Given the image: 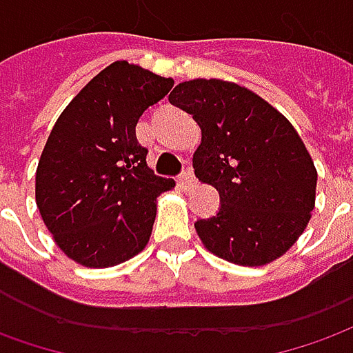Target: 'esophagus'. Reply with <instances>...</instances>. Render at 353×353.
Instances as JSON below:
<instances>
[{"label":"esophagus","instance_id":"obj_1","mask_svg":"<svg viewBox=\"0 0 353 353\" xmlns=\"http://www.w3.org/2000/svg\"><path fill=\"white\" fill-rule=\"evenodd\" d=\"M179 185L183 187L185 191H189L191 187L195 185V176H193V172H191V170H185V172L179 176Z\"/></svg>","mask_w":353,"mask_h":353}]
</instances>
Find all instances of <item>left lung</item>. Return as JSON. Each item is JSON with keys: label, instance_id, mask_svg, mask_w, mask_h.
Wrapping results in <instances>:
<instances>
[{"label": "left lung", "instance_id": "obj_1", "mask_svg": "<svg viewBox=\"0 0 353 353\" xmlns=\"http://www.w3.org/2000/svg\"><path fill=\"white\" fill-rule=\"evenodd\" d=\"M170 102L201 127L195 176L220 193L216 216L195 222L203 245L239 267L282 257L307 228L317 191L294 125L253 90L220 79L179 83Z\"/></svg>", "mask_w": 353, "mask_h": 353}]
</instances>
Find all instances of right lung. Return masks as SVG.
Returning <instances> with one entry per match:
<instances>
[{"label": "right lung", "instance_id": "add662e5", "mask_svg": "<svg viewBox=\"0 0 353 353\" xmlns=\"http://www.w3.org/2000/svg\"><path fill=\"white\" fill-rule=\"evenodd\" d=\"M172 86L174 79L114 61L57 117L36 168V207L71 261L116 267L148 243L157 196L176 181L148 168L135 125Z\"/></svg>", "mask_w": 353, "mask_h": 353}]
</instances>
